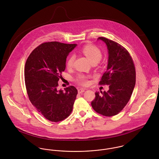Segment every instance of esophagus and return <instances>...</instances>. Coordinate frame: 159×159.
I'll return each instance as SVG.
<instances>
[{
  "label": "esophagus",
  "mask_w": 159,
  "mask_h": 159,
  "mask_svg": "<svg viewBox=\"0 0 159 159\" xmlns=\"http://www.w3.org/2000/svg\"><path fill=\"white\" fill-rule=\"evenodd\" d=\"M85 90H86L85 89H78V92L79 93H82L85 91Z\"/></svg>",
  "instance_id": "esophagus-1"
}]
</instances>
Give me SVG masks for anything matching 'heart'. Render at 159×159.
Listing matches in <instances>:
<instances>
[{
	"label": "heart",
	"instance_id": "b5f03b06",
	"mask_svg": "<svg viewBox=\"0 0 159 159\" xmlns=\"http://www.w3.org/2000/svg\"><path fill=\"white\" fill-rule=\"evenodd\" d=\"M82 52L87 57V58L91 61V63L94 61H99L101 60L102 57V54L100 50L93 45H87L85 46L82 49ZM74 61V56L72 55L68 58L67 60V62H66L67 67L69 68L71 67L73 65ZM76 80L79 84L84 85H85L89 83L87 77L84 75H78Z\"/></svg>",
	"mask_w": 159,
	"mask_h": 159
}]
</instances>
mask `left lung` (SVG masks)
<instances>
[{
	"label": "left lung",
	"instance_id": "left-lung-1",
	"mask_svg": "<svg viewBox=\"0 0 159 159\" xmlns=\"http://www.w3.org/2000/svg\"><path fill=\"white\" fill-rule=\"evenodd\" d=\"M107 48V71L101 77L99 84L109 85V90L95 93L92 106L96 112L104 116L118 114L129 101L136 82V72L133 61L127 50L120 44L99 37Z\"/></svg>",
	"mask_w": 159,
	"mask_h": 159
}]
</instances>
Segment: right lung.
Instances as JSON below:
<instances>
[{
	"label": "right lung",
	"instance_id": "add662e5",
	"mask_svg": "<svg viewBox=\"0 0 159 159\" xmlns=\"http://www.w3.org/2000/svg\"><path fill=\"white\" fill-rule=\"evenodd\" d=\"M77 44L58 42L43 43L28 58L25 80L29 99L42 116L52 122H60L71 113L77 90L70 86L57 89L66 69V58Z\"/></svg>",
	"mask_w": 159,
	"mask_h": 159
}]
</instances>
